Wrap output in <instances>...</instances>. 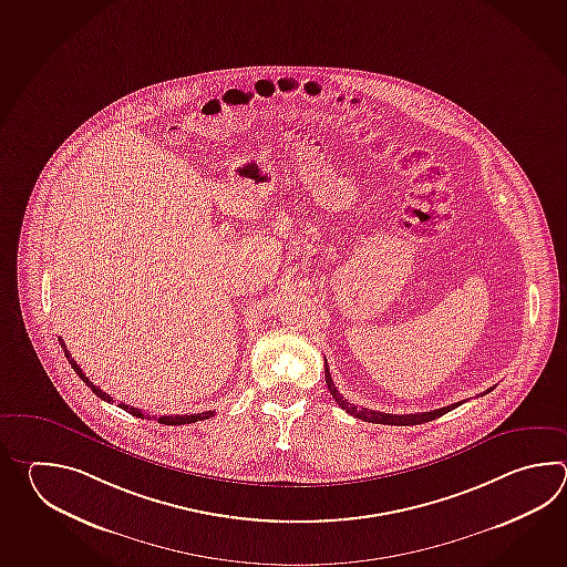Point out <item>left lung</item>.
Returning a JSON list of instances; mask_svg holds the SVG:
<instances>
[{"instance_id":"obj_1","label":"left lung","mask_w":567,"mask_h":567,"mask_svg":"<svg viewBox=\"0 0 567 567\" xmlns=\"http://www.w3.org/2000/svg\"><path fill=\"white\" fill-rule=\"evenodd\" d=\"M324 374L326 385H328V391H330L332 399L337 401L338 405H340L342 410L347 411V413H350L352 417H359V420H362V422L386 423V425H417V423L432 422V420H435V417H440V415H444V413H447V411L456 410L458 405H462V401H458V403H454V405H447V408H442V410L425 411V413H410V415H393V413H381V411L359 408V405L350 403L349 399L342 398V395H340V391L337 389V385H334V381H332V374H330V369H328V362H326V359ZM488 391H493V389H488ZM488 391H486V393H488Z\"/></svg>"}]
</instances>
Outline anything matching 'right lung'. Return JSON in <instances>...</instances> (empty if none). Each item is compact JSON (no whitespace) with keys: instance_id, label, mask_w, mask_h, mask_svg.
Listing matches in <instances>:
<instances>
[{"instance_id":"obj_1","label":"right lung","mask_w":567,"mask_h":567,"mask_svg":"<svg viewBox=\"0 0 567 567\" xmlns=\"http://www.w3.org/2000/svg\"><path fill=\"white\" fill-rule=\"evenodd\" d=\"M59 342H61L62 350H64V357H66V361L71 362V367H73L74 373L79 374V377L83 379V383H85L86 386H91V391L95 393L96 398L103 399V401H107V403H113V398L107 395L105 391H101L99 386L93 385V383L89 381V377H86V374L81 371V367H79L76 361H74L73 354L66 350L64 340L59 338ZM120 408L123 411H130V413L135 415V417H150V415H145L144 411L130 408V405H125V403H120ZM213 415H215V411H203V413H193V415H159V417H157V422L164 423V425H186V423L203 422V420H208V417H213Z\"/></svg>"}]
</instances>
